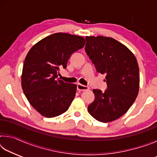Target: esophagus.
Listing matches in <instances>:
<instances>
[{
    "mask_svg": "<svg viewBox=\"0 0 157 157\" xmlns=\"http://www.w3.org/2000/svg\"><path fill=\"white\" fill-rule=\"evenodd\" d=\"M77 89L78 91H86V90L89 89V87L87 86H84V85H82L81 84H77Z\"/></svg>",
    "mask_w": 157,
    "mask_h": 157,
    "instance_id": "34e87169",
    "label": "esophagus"
}]
</instances>
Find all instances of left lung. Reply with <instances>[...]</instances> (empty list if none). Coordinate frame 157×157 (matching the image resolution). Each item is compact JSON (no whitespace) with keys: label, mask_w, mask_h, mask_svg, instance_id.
<instances>
[{"label":"left lung","mask_w":157,"mask_h":157,"mask_svg":"<svg viewBox=\"0 0 157 157\" xmlns=\"http://www.w3.org/2000/svg\"><path fill=\"white\" fill-rule=\"evenodd\" d=\"M85 51L98 73L105 74L107 89H94V102L88 111L102 123L124 115L134 102L139 90V68L134 54L116 39L86 36Z\"/></svg>","instance_id":"obj_1"}]
</instances>
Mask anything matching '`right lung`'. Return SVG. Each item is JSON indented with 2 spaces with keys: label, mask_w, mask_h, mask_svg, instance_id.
Masks as SVG:
<instances>
[{
  "label": "right lung",
  "mask_w": 157,
  "mask_h": 157,
  "mask_svg": "<svg viewBox=\"0 0 157 157\" xmlns=\"http://www.w3.org/2000/svg\"><path fill=\"white\" fill-rule=\"evenodd\" d=\"M84 44L82 36L55 33L41 39L28 52L23 63L21 85L29 102L42 116H59L73 102L76 84L57 79V74Z\"/></svg>",
  "instance_id": "1"
}]
</instances>
